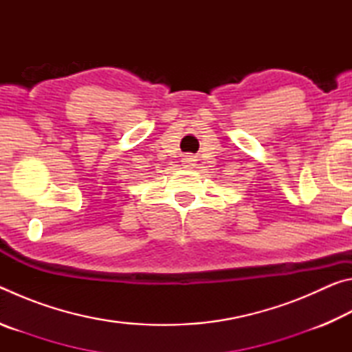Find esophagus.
Returning a JSON list of instances; mask_svg holds the SVG:
<instances>
[{"label": "esophagus", "instance_id": "esophagus-1", "mask_svg": "<svg viewBox=\"0 0 352 352\" xmlns=\"http://www.w3.org/2000/svg\"><path fill=\"white\" fill-rule=\"evenodd\" d=\"M195 162H197V160H195L194 155H183L182 158V164L184 169H192L195 166Z\"/></svg>", "mask_w": 352, "mask_h": 352}]
</instances>
